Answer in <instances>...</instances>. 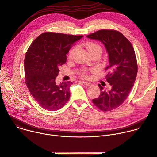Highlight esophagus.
I'll list each match as a JSON object with an SVG mask.
<instances>
[{
    "label": "esophagus",
    "instance_id": "obj_1",
    "mask_svg": "<svg viewBox=\"0 0 157 157\" xmlns=\"http://www.w3.org/2000/svg\"><path fill=\"white\" fill-rule=\"evenodd\" d=\"M82 83L83 84L84 86H91V83H89V82H82Z\"/></svg>",
    "mask_w": 157,
    "mask_h": 157
}]
</instances>
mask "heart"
I'll return each mask as SVG.
<instances>
[{"label":"heart","instance_id":"b5f03b06","mask_svg":"<svg viewBox=\"0 0 157 157\" xmlns=\"http://www.w3.org/2000/svg\"><path fill=\"white\" fill-rule=\"evenodd\" d=\"M86 46L87 48V50L89 51V52L92 55L94 53H99L101 55L102 52V46L95 42H93V41H89L87 42L86 44ZM76 48L74 47L72 48V49L70 51L69 53H68V58H71L73 57L75 52ZM80 76L83 78H87V71L86 70H83L81 71L80 73Z\"/></svg>","mask_w":157,"mask_h":157}]
</instances>
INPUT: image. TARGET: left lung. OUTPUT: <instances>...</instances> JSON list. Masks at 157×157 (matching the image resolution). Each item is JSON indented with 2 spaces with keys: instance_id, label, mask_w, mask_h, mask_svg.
<instances>
[{
  "instance_id": "1",
  "label": "left lung",
  "mask_w": 157,
  "mask_h": 157,
  "mask_svg": "<svg viewBox=\"0 0 157 157\" xmlns=\"http://www.w3.org/2000/svg\"><path fill=\"white\" fill-rule=\"evenodd\" d=\"M87 37L103 43L109 55V65L106 81L111 85L109 91L98 84L101 94L92 100L94 104L102 111H110L121 105L129 95L136 78L138 64L134 48L131 42L119 31L101 29Z\"/></svg>"
}]
</instances>
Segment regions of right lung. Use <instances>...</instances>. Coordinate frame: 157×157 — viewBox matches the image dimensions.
Listing matches in <instances>:
<instances>
[{
	"label": "right lung",
	"instance_id": "obj_1",
	"mask_svg": "<svg viewBox=\"0 0 157 157\" xmlns=\"http://www.w3.org/2000/svg\"><path fill=\"white\" fill-rule=\"evenodd\" d=\"M82 35L46 32L36 38L26 53L25 82L29 91L44 109L54 111L64 106L70 98L71 82L56 85L60 66L67 62V54Z\"/></svg>",
	"mask_w": 157,
	"mask_h": 157
}]
</instances>
